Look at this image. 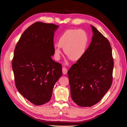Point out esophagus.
Here are the masks:
<instances>
[{"mask_svg":"<svg viewBox=\"0 0 127 127\" xmlns=\"http://www.w3.org/2000/svg\"><path fill=\"white\" fill-rule=\"evenodd\" d=\"M62 70H63V74L65 75V74H67V69H66V68L63 67V69H62Z\"/></svg>","mask_w":127,"mask_h":127,"instance_id":"1","label":"esophagus"}]
</instances>
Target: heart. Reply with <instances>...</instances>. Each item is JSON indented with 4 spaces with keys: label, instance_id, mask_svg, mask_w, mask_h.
<instances>
[{
    "label": "heart",
    "instance_id": "obj_1",
    "mask_svg": "<svg viewBox=\"0 0 127 127\" xmlns=\"http://www.w3.org/2000/svg\"><path fill=\"white\" fill-rule=\"evenodd\" d=\"M88 42V36L84 30L77 29L66 30L60 35L58 45L54 47V57L56 60L60 59L61 47L69 59L73 61L79 60L84 55Z\"/></svg>",
    "mask_w": 127,
    "mask_h": 127
}]
</instances>
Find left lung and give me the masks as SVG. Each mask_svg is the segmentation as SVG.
Returning <instances> with one entry per match:
<instances>
[{"mask_svg":"<svg viewBox=\"0 0 127 127\" xmlns=\"http://www.w3.org/2000/svg\"><path fill=\"white\" fill-rule=\"evenodd\" d=\"M93 36L84 56L68 71L70 95L77 105L91 107L111 88L114 61L108 39L93 26Z\"/></svg>","mask_w":127,"mask_h":127,"instance_id":"8db88e82","label":"left lung"}]
</instances>
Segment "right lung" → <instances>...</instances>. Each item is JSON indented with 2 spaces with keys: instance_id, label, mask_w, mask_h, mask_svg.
Returning a JSON list of instances; mask_svg holds the SVG:
<instances>
[{
  "instance_id": "obj_1",
  "label": "right lung",
  "mask_w": 127,
  "mask_h": 127,
  "mask_svg": "<svg viewBox=\"0 0 127 127\" xmlns=\"http://www.w3.org/2000/svg\"><path fill=\"white\" fill-rule=\"evenodd\" d=\"M59 26L37 22L29 27L17 43L12 69L18 90L35 105L50 100L54 85L63 74L53 61L54 32Z\"/></svg>"
}]
</instances>
